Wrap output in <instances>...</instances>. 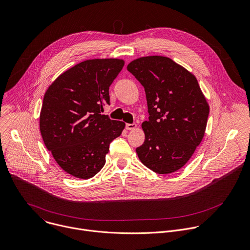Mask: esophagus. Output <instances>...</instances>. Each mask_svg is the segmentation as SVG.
<instances>
[{
  "mask_svg": "<svg viewBox=\"0 0 250 250\" xmlns=\"http://www.w3.org/2000/svg\"><path fill=\"white\" fill-rule=\"evenodd\" d=\"M125 127H126L127 130H132V129H135L137 127V125L136 124H126Z\"/></svg>",
  "mask_w": 250,
  "mask_h": 250,
  "instance_id": "esophagus-1",
  "label": "esophagus"
}]
</instances>
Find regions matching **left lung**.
<instances>
[{"label": "left lung", "instance_id": "8db88e82", "mask_svg": "<svg viewBox=\"0 0 250 250\" xmlns=\"http://www.w3.org/2000/svg\"><path fill=\"white\" fill-rule=\"evenodd\" d=\"M126 68L144 87L149 113L141 125L145 140L136 148L138 158L155 173H174L204 137L207 99L195 75L168 57H141Z\"/></svg>", "mask_w": 250, "mask_h": 250}]
</instances>
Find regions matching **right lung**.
<instances>
[{
  "label": "right lung",
  "instance_id": "obj_1",
  "mask_svg": "<svg viewBox=\"0 0 250 250\" xmlns=\"http://www.w3.org/2000/svg\"><path fill=\"white\" fill-rule=\"evenodd\" d=\"M125 65L123 59H92L60 74L48 87L40 112V132L60 167L88 180L106 163L110 143L125 124L102 115L109 87Z\"/></svg>",
  "mask_w": 250,
  "mask_h": 250
}]
</instances>
